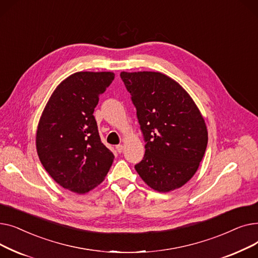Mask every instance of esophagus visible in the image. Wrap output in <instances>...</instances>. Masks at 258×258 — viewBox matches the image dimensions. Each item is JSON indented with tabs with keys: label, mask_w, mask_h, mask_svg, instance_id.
Segmentation results:
<instances>
[{
	"label": "esophagus",
	"mask_w": 258,
	"mask_h": 258,
	"mask_svg": "<svg viewBox=\"0 0 258 258\" xmlns=\"http://www.w3.org/2000/svg\"><path fill=\"white\" fill-rule=\"evenodd\" d=\"M116 150H117L118 153H122V151H123V145H122V144L116 145Z\"/></svg>",
	"instance_id": "34e87169"
}]
</instances>
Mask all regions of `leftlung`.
<instances>
[{"instance_id":"obj_1","label":"left lung","mask_w":258,"mask_h":258,"mask_svg":"<svg viewBox=\"0 0 258 258\" xmlns=\"http://www.w3.org/2000/svg\"><path fill=\"white\" fill-rule=\"evenodd\" d=\"M120 76L137 108L146 142L144 158L135 168L156 191L182 187L197 172L207 147V126L199 107L179 83L163 73Z\"/></svg>"}]
</instances>
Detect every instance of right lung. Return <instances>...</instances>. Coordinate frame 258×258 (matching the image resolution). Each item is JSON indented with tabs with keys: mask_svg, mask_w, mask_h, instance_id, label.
Instances as JSON below:
<instances>
[{
	"mask_svg": "<svg viewBox=\"0 0 258 258\" xmlns=\"http://www.w3.org/2000/svg\"><path fill=\"white\" fill-rule=\"evenodd\" d=\"M113 72H76L53 91L36 130V151L51 178L84 195L104 180L114 161L93 116Z\"/></svg>",
	"mask_w": 258,
	"mask_h": 258,
	"instance_id": "add662e5",
	"label": "right lung"
}]
</instances>
